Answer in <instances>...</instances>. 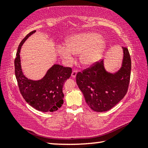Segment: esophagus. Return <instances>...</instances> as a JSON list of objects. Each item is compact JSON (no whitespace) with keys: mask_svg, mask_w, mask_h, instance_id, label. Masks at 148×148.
I'll list each match as a JSON object with an SVG mask.
<instances>
[{"mask_svg":"<svg viewBox=\"0 0 148 148\" xmlns=\"http://www.w3.org/2000/svg\"><path fill=\"white\" fill-rule=\"evenodd\" d=\"M77 70H74L73 71H72V74H71V76H72V77H75L76 76V74H77Z\"/></svg>","mask_w":148,"mask_h":148,"instance_id":"obj_1","label":"esophagus"}]
</instances>
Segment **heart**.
Instances as JSON below:
<instances>
[{
  "label": "heart",
  "instance_id": "1",
  "mask_svg": "<svg viewBox=\"0 0 148 148\" xmlns=\"http://www.w3.org/2000/svg\"><path fill=\"white\" fill-rule=\"evenodd\" d=\"M66 47H57V53L65 61L72 62L74 56H79V61L85 66H90L102 57L106 42L97 32H87L74 34L65 41Z\"/></svg>",
  "mask_w": 148,
  "mask_h": 148
}]
</instances>
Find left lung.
Here are the masks:
<instances>
[{
  "instance_id": "8db88e82",
  "label": "left lung",
  "mask_w": 148,
  "mask_h": 148,
  "mask_svg": "<svg viewBox=\"0 0 148 148\" xmlns=\"http://www.w3.org/2000/svg\"><path fill=\"white\" fill-rule=\"evenodd\" d=\"M122 66L116 73L108 72L103 61L76 74V83L90 108L97 112L108 111L123 99L128 90L131 59L128 49L122 47Z\"/></svg>"
}]
</instances>
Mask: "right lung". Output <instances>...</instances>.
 I'll use <instances>...</instances> for the list:
<instances>
[{
    "label": "right lung",
    "mask_w": 148,
    "mask_h": 148,
    "mask_svg": "<svg viewBox=\"0 0 148 148\" xmlns=\"http://www.w3.org/2000/svg\"><path fill=\"white\" fill-rule=\"evenodd\" d=\"M36 31H31L19 44L14 61L15 74L20 92L30 106L43 112L57 111L63 104L64 82L71 76V67L54 64L43 78L37 81L29 79L22 72L20 50L25 41Z\"/></svg>",
    "instance_id": "right-lung-1"
}]
</instances>
